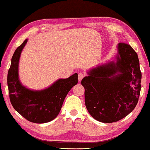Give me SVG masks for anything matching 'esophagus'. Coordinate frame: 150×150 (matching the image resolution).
Listing matches in <instances>:
<instances>
[{
    "instance_id": "34e87169",
    "label": "esophagus",
    "mask_w": 150,
    "mask_h": 150,
    "mask_svg": "<svg viewBox=\"0 0 150 150\" xmlns=\"http://www.w3.org/2000/svg\"><path fill=\"white\" fill-rule=\"evenodd\" d=\"M84 77H85V75L83 73H79V74H78V79H79V81H81Z\"/></svg>"
}]
</instances>
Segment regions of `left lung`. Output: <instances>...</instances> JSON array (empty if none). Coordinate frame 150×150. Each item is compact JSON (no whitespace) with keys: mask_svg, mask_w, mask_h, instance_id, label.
Listing matches in <instances>:
<instances>
[{"mask_svg":"<svg viewBox=\"0 0 150 150\" xmlns=\"http://www.w3.org/2000/svg\"><path fill=\"white\" fill-rule=\"evenodd\" d=\"M81 83L85 104L98 121L117 122L132 112L138 102L142 73L137 54L130 45L119 43L112 61L91 69Z\"/></svg>","mask_w":150,"mask_h":150,"instance_id":"obj_1","label":"left lung"}]
</instances>
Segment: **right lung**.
<instances>
[{
  "label": "right lung",
  "mask_w": 150,
  "mask_h": 150,
  "mask_svg": "<svg viewBox=\"0 0 150 150\" xmlns=\"http://www.w3.org/2000/svg\"><path fill=\"white\" fill-rule=\"evenodd\" d=\"M26 39L15 50L11 59L7 75V85L11 103L22 117L35 123H45L57 117L64 98L73 86L77 84L78 75L59 79L46 89H30L21 83L19 77V62Z\"/></svg>",
  "instance_id": "obj_1"
}]
</instances>
